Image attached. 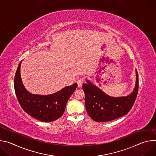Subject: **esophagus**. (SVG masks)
<instances>
[{"label": "esophagus", "mask_w": 156, "mask_h": 156, "mask_svg": "<svg viewBox=\"0 0 156 156\" xmlns=\"http://www.w3.org/2000/svg\"><path fill=\"white\" fill-rule=\"evenodd\" d=\"M84 78H80L78 81H77V84H78V86L79 87H81L84 83Z\"/></svg>", "instance_id": "34e87169"}]
</instances>
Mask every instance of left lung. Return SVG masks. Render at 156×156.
<instances>
[{
  "instance_id": "8db88e82",
  "label": "left lung",
  "mask_w": 156,
  "mask_h": 156,
  "mask_svg": "<svg viewBox=\"0 0 156 156\" xmlns=\"http://www.w3.org/2000/svg\"><path fill=\"white\" fill-rule=\"evenodd\" d=\"M136 84L133 91L127 96L111 97L90 81L83 84L85 94V106L88 115L94 121L113 120L128 113L134 104L138 91V74L136 70Z\"/></svg>"
}]
</instances>
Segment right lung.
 <instances>
[{
	"label": "right lung",
	"instance_id": "obj_1",
	"mask_svg": "<svg viewBox=\"0 0 156 156\" xmlns=\"http://www.w3.org/2000/svg\"><path fill=\"white\" fill-rule=\"evenodd\" d=\"M21 62L14 78L15 91L21 108L28 115L41 122H51L57 120L63 115L68 100L77 87V83L66 86L52 94H31L22 83L20 75Z\"/></svg>",
	"mask_w": 156,
	"mask_h": 156
}]
</instances>
